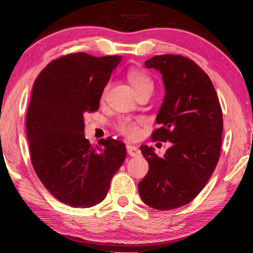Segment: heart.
<instances>
[{
    "instance_id": "1",
    "label": "heart",
    "mask_w": 253,
    "mask_h": 253,
    "mask_svg": "<svg viewBox=\"0 0 253 253\" xmlns=\"http://www.w3.org/2000/svg\"><path fill=\"white\" fill-rule=\"evenodd\" d=\"M136 131H137L136 126H132V124H127V126L124 127L123 133H124V136H126V137H130L131 134H132L133 132H136Z\"/></svg>"
}]
</instances>
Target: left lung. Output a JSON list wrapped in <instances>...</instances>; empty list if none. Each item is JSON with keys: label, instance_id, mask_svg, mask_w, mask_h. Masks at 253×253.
I'll return each instance as SVG.
<instances>
[{"label": "left lung", "instance_id": "8db88e82", "mask_svg": "<svg viewBox=\"0 0 253 253\" xmlns=\"http://www.w3.org/2000/svg\"><path fill=\"white\" fill-rule=\"evenodd\" d=\"M121 56L69 54L50 62L33 84L26 115L31 161L61 203L95 206L124 162L126 144L112 137L86 139L84 114L99 109L103 88Z\"/></svg>", "mask_w": 253, "mask_h": 253}]
</instances>
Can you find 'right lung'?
<instances>
[{
  "mask_svg": "<svg viewBox=\"0 0 253 253\" xmlns=\"http://www.w3.org/2000/svg\"><path fill=\"white\" fill-rule=\"evenodd\" d=\"M165 85L164 102L152 134L158 150L145 147L148 171L138 184L140 198L155 210L184 206L198 196L213 174L222 141V110L203 69L181 55H158L145 62Z\"/></svg>",
  "mask_w": 253,
  "mask_h": 253,
  "instance_id": "right-lung-1",
  "label": "right lung"
}]
</instances>
